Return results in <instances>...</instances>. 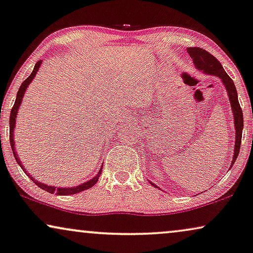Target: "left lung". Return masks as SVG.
<instances>
[{
	"instance_id": "1",
	"label": "left lung",
	"mask_w": 253,
	"mask_h": 253,
	"mask_svg": "<svg viewBox=\"0 0 253 253\" xmlns=\"http://www.w3.org/2000/svg\"><path fill=\"white\" fill-rule=\"evenodd\" d=\"M189 56L193 58L195 66L201 71L208 73V75H213L220 78L223 84H224L226 91H228L230 104L233 111V120H235V129H236V142H235V153H233V159L231 162V167L235 164L236 159L239 154L242 143V132L243 126H244V120H243V112L238 101L237 89L233 84V81L230 78L228 73L224 71L222 64L213 57L211 53L208 52L207 50L201 49V47H188L187 49ZM154 185V184H153ZM156 187V185H155Z\"/></svg>"
}]
</instances>
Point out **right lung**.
Returning <instances> with one entry per match:
<instances>
[{"label": "right lung", "instance_id": "add662e5", "mask_svg": "<svg viewBox=\"0 0 253 253\" xmlns=\"http://www.w3.org/2000/svg\"><path fill=\"white\" fill-rule=\"evenodd\" d=\"M42 64V60H38V62L35 64V68H34V71L31 72V75L28 77L25 81L22 83V85L20 86V88H18V92H17V95H16V100H15V104L14 106H12L11 108V112H10V119H9V125H10V135H9V139H10V145H11V150L12 153H14V156L16 159V161H17V164L21 166V168L23 169V170L25 171V174L28 175L29 177L31 178V181H34L35 183H36L38 187L42 188L43 190L47 191V193H56L57 195H73V194H78L81 193V191L83 190H86L88 189V188L93 187V185L97 183V181L99 180V176H100L101 174V169L99 170L98 175L95 177L92 178V180H89L86 182V183H83L81 185H78V187L76 188H56V187H52V185H47V184H44L42 183V182H38L36 180H34V177L30 176V174H28L27 170H25L23 166H22L20 159L17 158V154H16V150L14 149V145H15V140H14V128H15V124H16V117H17V112H18V107H20V105L22 103V98H23L24 95V92L25 89H27V87L29 86V84H30L31 82H33V79L35 78V76H36V73L38 71V69H40Z\"/></svg>", "mask_w": 253, "mask_h": 253}]
</instances>
